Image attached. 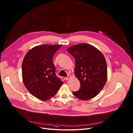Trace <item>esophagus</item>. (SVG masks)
<instances>
[{"label": "esophagus", "instance_id": "obj_1", "mask_svg": "<svg viewBox=\"0 0 133 133\" xmlns=\"http://www.w3.org/2000/svg\"><path fill=\"white\" fill-rule=\"evenodd\" d=\"M70 77H71V76H70V75H68L67 77H64V79H65V80H68L69 79H70Z\"/></svg>", "mask_w": 133, "mask_h": 133}]
</instances>
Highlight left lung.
Segmentation results:
<instances>
[{"mask_svg":"<svg viewBox=\"0 0 133 133\" xmlns=\"http://www.w3.org/2000/svg\"><path fill=\"white\" fill-rule=\"evenodd\" d=\"M75 60L74 74L80 89L73 94L79 99L88 101L98 95L108 79L107 64L102 53L93 45L81 43L67 49Z\"/></svg>","mask_w":133,"mask_h":133,"instance_id":"8db88e82","label":"left lung"}]
</instances>
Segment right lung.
I'll use <instances>...</instances> for the list:
<instances>
[{
    "instance_id": "add662e5",
    "label": "right lung",
    "mask_w": 133,
    "mask_h": 133,
    "mask_svg": "<svg viewBox=\"0 0 133 133\" xmlns=\"http://www.w3.org/2000/svg\"><path fill=\"white\" fill-rule=\"evenodd\" d=\"M62 45L44 44L34 47L25 55L22 64L23 83L29 92L41 101L54 97L63 84L55 74L52 58Z\"/></svg>"
}]
</instances>
